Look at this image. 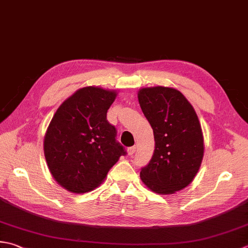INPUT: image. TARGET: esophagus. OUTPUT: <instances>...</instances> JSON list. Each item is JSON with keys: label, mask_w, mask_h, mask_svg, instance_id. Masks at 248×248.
<instances>
[{"label": "esophagus", "mask_w": 248, "mask_h": 248, "mask_svg": "<svg viewBox=\"0 0 248 248\" xmlns=\"http://www.w3.org/2000/svg\"><path fill=\"white\" fill-rule=\"evenodd\" d=\"M135 150H137V146H131V147H129L128 148V154H129V156L130 157H132L133 155H134V153H135Z\"/></svg>", "instance_id": "34e87169"}]
</instances>
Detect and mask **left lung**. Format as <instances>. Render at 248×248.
<instances>
[{"label":"left lung","mask_w":248,"mask_h":248,"mask_svg":"<svg viewBox=\"0 0 248 248\" xmlns=\"http://www.w3.org/2000/svg\"><path fill=\"white\" fill-rule=\"evenodd\" d=\"M139 102L154 130L155 150L140 178L161 195L182 190L195 178L201 166L203 137L195 109L176 89L143 88Z\"/></svg>","instance_id":"8db88e82"}]
</instances>
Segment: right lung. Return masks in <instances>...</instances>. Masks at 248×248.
Masks as SVG:
<instances>
[{
  "mask_svg": "<svg viewBox=\"0 0 248 248\" xmlns=\"http://www.w3.org/2000/svg\"><path fill=\"white\" fill-rule=\"evenodd\" d=\"M116 92L86 87L57 109L44 139V153L53 178L69 191L88 192L103 182L127 152L106 114Z\"/></svg>",
  "mask_w": 248,
  "mask_h": 248,
  "instance_id": "right-lung-1",
  "label": "right lung"
}]
</instances>
